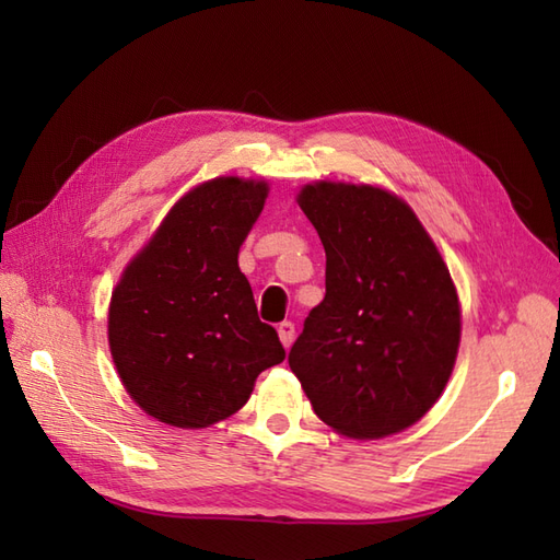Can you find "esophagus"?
<instances>
[{
	"mask_svg": "<svg viewBox=\"0 0 560 560\" xmlns=\"http://www.w3.org/2000/svg\"><path fill=\"white\" fill-rule=\"evenodd\" d=\"M293 337H295V325L289 323V319H283V323L279 325V339H281L283 347L289 349L293 343Z\"/></svg>",
	"mask_w": 560,
	"mask_h": 560,
	"instance_id": "1",
	"label": "esophagus"
}]
</instances>
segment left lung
<instances>
[{
  "label": "left lung",
  "instance_id": "8db88e82",
  "mask_svg": "<svg viewBox=\"0 0 560 560\" xmlns=\"http://www.w3.org/2000/svg\"><path fill=\"white\" fill-rule=\"evenodd\" d=\"M299 205L325 245L327 291L291 347V371L335 431L399 433L433 407L457 359L450 271L413 211L385 189L315 183Z\"/></svg>",
  "mask_w": 560,
  "mask_h": 560
}]
</instances>
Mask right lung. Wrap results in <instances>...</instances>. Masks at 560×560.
<instances>
[{"label": "right lung", "instance_id": "obj_1", "mask_svg": "<svg viewBox=\"0 0 560 560\" xmlns=\"http://www.w3.org/2000/svg\"><path fill=\"white\" fill-rule=\"evenodd\" d=\"M267 183L217 177L185 195L113 291L108 339L129 395L153 419L207 428L235 413L287 359L261 323L237 249Z\"/></svg>", "mask_w": 560, "mask_h": 560}]
</instances>
